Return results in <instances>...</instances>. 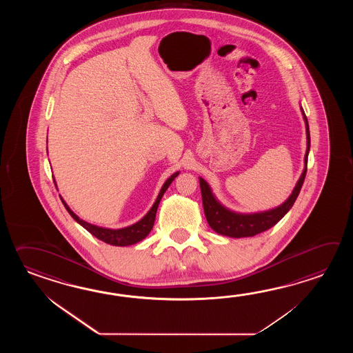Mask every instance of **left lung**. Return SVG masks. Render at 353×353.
Here are the masks:
<instances>
[{"instance_id": "8db88e82", "label": "left lung", "mask_w": 353, "mask_h": 353, "mask_svg": "<svg viewBox=\"0 0 353 353\" xmlns=\"http://www.w3.org/2000/svg\"><path fill=\"white\" fill-rule=\"evenodd\" d=\"M303 114V120L305 123V132H307V151L304 157V169L300 175L299 179L294 187L292 194L288 196L285 202L281 203L278 207L271 210H261V212H252V213H241L236 210H230L222 203L219 202L217 196L213 193L210 184L199 176V185L202 192L203 210L207 218V222L210 228L218 234L232 237V239H242V237H252L255 234L263 232L276 225L281 218L293 207L300 193L301 185L305 179L307 174V154L310 149V134H309V125H307V116L304 110L300 107Z\"/></svg>"}]
</instances>
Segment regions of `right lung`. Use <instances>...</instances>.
<instances>
[{
    "label": "right lung",
    "instance_id": "1",
    "mask_svg": "<svg viewBox=\"0 0 353 353\" xmlns=\"http://www.w3.org/2000/svg\"><path fill=\"white\" fill-rule=\"evenodd\" d=\"M179 173L180 172H176V173L170 175L165 180V183L163 184V187L160 189V192H159L158 196H157L155 202L152 204V207L140 221H137L134 225L122 227V228H107V227L92 225V223L87 222V221H83L82 218L78 217L74 212L70 210V207L61 198V195H60V199H61V202L64 204L65 210H68V213L74 218L75 222L82 225L83 228H85L94 237H97L98 240L103 241L105 243L112 245V246L125 248V246H131V245H135L137 242L143 241L150 233L154 222H155V217H157L159 203L161 201V198H163V195L165 193L166 189L173 183V180L179 175ZM54 183H55V180H54ZM55 187H57V183H55Z\"/></svg>",
    "mask_w": 353,
    "mask_h": 353
}]
</instances>
